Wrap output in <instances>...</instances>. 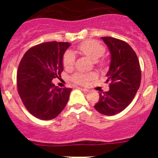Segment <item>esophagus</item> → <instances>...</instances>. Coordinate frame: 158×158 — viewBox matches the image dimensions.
I'll return each instance as SVG.
<instances>
[{"label":"esophagus","mask_w":158,"mask_h":158,"mask_svg":"<svg viewBox=\"0 0 158 158\" xmlns=\"http://www.w3.org/2000/svg\"><path fill=\"white\" fill-rule=\"evenodd\" d=\"M81 89V91L83 92L84 93H88L89 92V90H88V89Z\"/></svg>","instance_id":"esophagus-1"}]
</instances>
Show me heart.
<instances>
[{"label": "heart", "mask_w": 158, "mask_h": 158, "mask_svg": "<svg viewBox=\"0 0 158 158\" xmlns=\"http://www.w3.org/2000/svg\"><path fill=\"white\" fill-rule=\"evenodd\" d=\"M78 50L85 55L89 58L93 62H97L105 52V49L101 43L96 40H87L78 46ZM75 55L71 51H67L64 55L63 65L65 68L69 69L74 65ZM93 73H77L73 76L72 79L75 83L85 85L90 80L94 78Z\"/></svg>", "instance_id": "b5f03b06"}]
</instances>
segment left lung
Returning <instances> with one entry per match:
<instances>
[{
    "instance_id": "8db88e82",
    "label": "left lung",
    "mask_w": 158,
    "mask_h": 158,
    "mask_svg": "<svg viewBox=\"0 0 158 158\" xmlns=\"http://www.w3.org/2000/svg\"><path fill=\"white\" fill-rule=\"evenodd\" d=\"M110 52V65L106 82L110 89L100 93L95 109L104 115H114L131 103L140 87L139 59L131 46L112 37H101Z\"/></svg>"
}]
</instances>
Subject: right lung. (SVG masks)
Wrapping results in <instances>:
<instances>
[{"instance_id":"1","label":"right lung","mask_w":158,"mask_h":158,"mask_svg":"<svg viewBox=\"0 0 158 158\" xmlns=\"http://www.w3.org/2000/svg\"><path fill=\"white\" fill-rule=\"evenodd\" d=\"M69 43L48 42L25 53L17 70V88L25 107L33 116L50 120L65 108L72 89H61L52 81L63 71V56Z\"/></svg>"}]
</instances>
